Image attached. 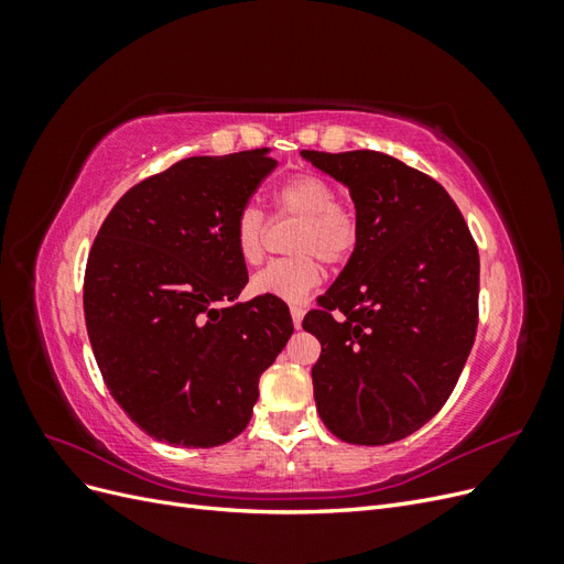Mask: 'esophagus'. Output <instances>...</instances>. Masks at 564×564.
I'll return each mask as SVG.
<instances>
[{
    "instance_id": "esophagus-1",
    "label": "esophagus",
    "mask_w": 564,
    "mask_h": 564,
    "mask_svg": "<svg viewBox=\"0 0 564 564\" xmlns=\"http://www.w3.org/2000/svg\"><path fill=\"white\" fill-rule=\"evenodd\" d=\"M303 315H305V311L301 308V305H292V319H294V327H296V329L301 327Z\"/></svg>"
}]
</instances>
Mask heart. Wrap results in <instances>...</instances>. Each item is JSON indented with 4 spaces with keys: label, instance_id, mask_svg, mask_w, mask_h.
<instances>
[{
    "label": "heart",
    "instance_id": "heart-1",
    "mask_svg": "<svg viewBox=\"0 0 564 564\" xmlns=\"http://www.w3.org/2000/svg\"><path fill=\"white\" fill-rule=\"evenodd\" d=\"M280 214L299 218L292 259L270 261L251 278L256 296H275L294 303L322 282L319 259L329 265L348 261L360 240V218L346 202L336 199V187L317 174H296L278 191ZM235 247L249 265L263 259L265 216L259 207L247 204L232 226Z\"/></svg>",
    "mask_w": 564,
    "mask_h": 564
}]
</instances>
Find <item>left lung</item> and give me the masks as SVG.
<instances>
[{"label":"left lung","instance_id":"obj_1","mask_svg":"<svg viewBox=\"0 0 564 564\" xmlns=\"http://www.w3.org/2000/svg\"><path fill=\"white\" fill-rule=\"evenodd\" d=\"M301 155L348 187L360 218L346 268L303 319L322 346L313 367L317 414L350 445H388L429 423L464 371L477 332L480 256L435 178L377 150Z\"/></svg>","mask_w":564,"mask_h":564}]
</instances>
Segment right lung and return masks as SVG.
Instances as JSON below:
<instances>
[{
    "label": "right lung",
    "instance_id": "right-lung-1",
    "mask_svg": "<svg viewBox=\"0 0 564 564\" xmlns=\"http://www.w3.org/2000/svg\"><path fill=\"white\" fill-rule=\"evenodd\" d=\"M278 166L268 148L187 158L122 195L84 272V319L115 402L172 447L240 435L261 373L294 334L275 296L249 282L232 226Z\"/></svg>",
    "mask_w": 564,
    "mask_h": 564
}]
</instances>
